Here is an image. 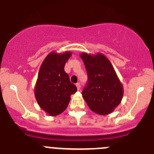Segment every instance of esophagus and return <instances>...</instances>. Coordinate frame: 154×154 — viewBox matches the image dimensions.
<instances>
[{"label": "esophagus", "instance_id": "34e87169", "mask_svg": "<svg viewBox=\"0 0 154 154\" xmlns=\"http://www.w3.org/2000/svg\"><path fill=\"white\" fill-rule=\"evenodd\" d=\"M75 85H76V87H77V89H78V90H79L80 89H81V85H80V83H76L75 84Z\"/></svg>", "mask_w": 154, "mask_h": 154}]
</instances>
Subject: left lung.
<instances>
[{
	"instance_id": "left-lung-1",
	"label": "left lung",
	"mask_w": 154,
	"mask_h": 154,
	"mask_svg": "<svg viewBox=\"0 0 154 154\" xmlns=\"http://www.w3.org/2000/svg\"><path fill=\"white\" fill-rule=\"evenodd\" d=\"M88 82L82 91V97L89 109L99 115H108L121 103L123 87L113 66L102 53L96 55L81 53Z\"/></svg>"
}]
</instances>
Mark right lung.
<instances>
[{
    "mask_svg": "<svg viewBox=\"0 0 154 154\" xmlns=\"http://www.w3.org/2000/svg\"><path fill=\"white\" fill-rule=\"evenodd\" d=\"M71 55L70 51H51L39 69L35 87V99L39 106L51 116L64 112L70 101L71 95L77 91L64 69Z\"/></svg>",
    "mask_w": 154,
    "mask_h": 154,
    "instance_id": "1",
    "label": "right lung"
}]
</instances>
